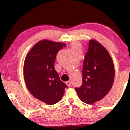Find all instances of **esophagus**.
<instances>
[{
  "mask_svg": "<svg viewBox=\"0 0 130 130\" xmlns=\"http://www.w3.org/2000/svg\"><path fill=\"white\" fill-rule=\"evenodd\" d=\"M66 84H67V86H68V87H70V86H71V81H70V80H68V81H67V82H66Z\"/></svg>",
  "mask_w": 130,
  "mask_h": 130,
  "instance_id": "esophagus-1",
  "label": "esophagus"
}]
</instances>
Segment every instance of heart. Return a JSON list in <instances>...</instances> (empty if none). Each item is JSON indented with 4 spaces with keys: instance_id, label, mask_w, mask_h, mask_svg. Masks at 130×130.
<instances>
[{
    "instance_id": "b5f03b06",
    "label": "heart",
    "mask_w": 130,
    "mask_h": 130,
    "mask_svg": "<svg viewBox=\"0 0 130 130\" xmlns=\"http://www.w3.org/2000/svg\"><path fill=\"white\" fill-rule=\"evenodd\" d=\"M72 48L71 50H73V49H80V45L79 43L77 42H73L72 43Z\"/></svg>"
}]
</instances>
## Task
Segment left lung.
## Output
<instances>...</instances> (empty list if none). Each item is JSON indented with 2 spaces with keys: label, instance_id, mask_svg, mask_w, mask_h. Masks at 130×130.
Returning a JSON list of instances; mask_svg holds the SVG:
<instances>
[{
  "label": "left lung",
  "instance_id": "1",
  "mask_svg": "<svg viewBox=\"0 0 130 130\" xmlns=\"http://www.w3.org/2000/svg\"><path fill=\"white\" fill-rule=\"evenodd\" d=\"M114 67L106 49L95 40H90L83 68V85L76 88L82 101L91 104L104 98L114 80Z\"/></svg>",
  "mask_w": 130,
  "mask_h": 130
}]
</instances>
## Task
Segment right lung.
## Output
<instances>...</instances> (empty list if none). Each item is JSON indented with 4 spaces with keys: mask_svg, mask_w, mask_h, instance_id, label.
<instances>
[{
    "mask_svg": "<svg viewBox=\"0 0 130 130\" xmlns=\"http://www.w3.org/2000/svg\"><path fill=\"white\" fill-rule=\"evenodd\" d=\"M66 44L42 40L27 53L24 63V77L33 96L48 105L62 99L67 85L59 78L54 68L58 51Z\"/></svg>",
    "mask_w": 130,
    "mask_h": 130,
    "instance_id": "right-lung-1",
    "label": "right lung"
}]
</instances>
